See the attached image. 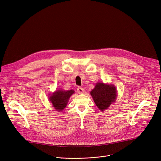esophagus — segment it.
<instances>
[{
	"instance_id": "obj_1",
	"label": "esophagus",
	"mask_w": 161,
	"mask_h": 161,
	"mask_svg": "<svg viewBox=\"0 0 161 161\" xmlns=\"http://www.w3.org/2000/svg\"><path fill=\"white\" fill-rule=\"evenodd\" d=\"M77 92H78V93H79V94H83V93H84L85 90H84V89H83L82 87L78 86V87L77 88Z\"/></svg>"
}]
</instances>
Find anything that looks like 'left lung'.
I'll list each match as a JSON object with an SVG mask.
<instances>
[{
  "label": "left lung",
  "instance_id": "8db88e82",
  "mask_svg": "<svg viewBox=\"0 0 161 161\" xmlns=\"http://www.w3.org/2000/svg\"><path fill=\"white\" fill-rule=\"evenodd\" d=\"M94 103L98 108L103 112L115 103L117 97L116 87L112 84L96 83L94 88L90 92Z\"/></svg>",
  "mask_w": 161,
  "mask_h": 161
}]
</instances>
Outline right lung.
<instances>
[{
  "label": "right lung",
  "instance_id": "1",
  "mask_svg": "<svg viewBox=\"0 0 161 161\" xmlns=\"http://www.w3.org/2000/svg\"><path fill=\"white\" fill-rule=\"evenodd\" d=\"M74 93L75 91L73 89L67 91L58 89L49 95V99L54 109L58 112H62L67 106L70 97Z\"/></svg>",
  "mask_w": 161,
  "mask_h": 161
}]
</instances>
